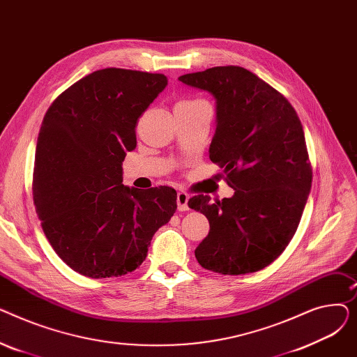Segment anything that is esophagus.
I'll return each instance as SVG.
<instances>
[{"instance_id": "34e87169", "label": "esophagus", "mask_w": 357, "mask_h": 357, "mask_svg": "<svg viewBox=\"0 0 357 357\" xmlns=\"http://www.w3.org/2000/svg\"><path fill=\"white\" fill-rule=\"evenodd\" d=\"M188 199H190V195L183 192V191H179L178 195H176V204H178V210L179 211H188L190 207H188Z\"/></svg>"}]
</instances>
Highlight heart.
<instances>
[{"label":"heart","instance_id":"heart-1","mask_svg":"<svg viewBox=\"0 0 357 357\" xmlns=\"http://www.w3.org/2000/svg\"><path fill=\"white\" fill-rule=\"evenodd\" d=\"M194 102H199V100H185V101H181L178 104H194Z\"/></svg>","mask_w":357,"mask_h":357}]
</instances>
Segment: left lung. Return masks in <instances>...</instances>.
Wrapping results in <instances>:
<instances>
[{
	"instance_id": "left-lung-1",
	"label": "left lung",
	"mask_w": 357,
	"mask_h": 357,
	"mask_svg": "<svg viewBox=\"0 0 357 357\" xmlns=\"http://www.w3.org/2000/svg\"><path fill=\"white\" fill-rule=\"evenodd\" d=\"M179 81L217 100L210 159L234 190L215 202L190 198L188 207L210 221L195 257L221 275L257 272L287 249L307 204L312 167L303 124L282 93L245 68L215 66Z\"/></svg>"
}]
</instances>
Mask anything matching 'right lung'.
Here are the masks:
<instances>
[{"label": "right lung", "mask_w": 357, "mask_h": 357, "mask_svg": "<svg viewBox=\"0 0 357 357\" xmlns=\"http://www.w3.org/2000/svg\"><path fill=\"white\" fill-rule=\"evenodd\" d=\"M167 79L121 68L92 72L65 89L37 137L33 199L50 246L84 276L136 271L153 234L176 211V191L123 185L136 126Z\"/></svg>", "instance_id": "right-lung-1"}]
</instances>
